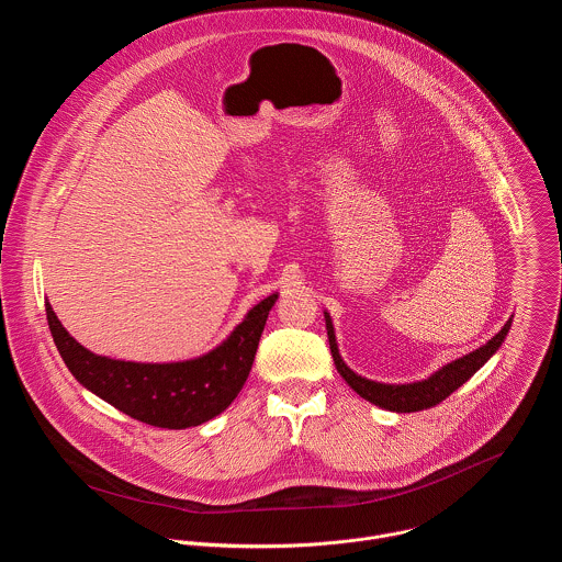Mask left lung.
Segmentation results:
<instances>
[{"instance_id": "8db88e82", "label": "left lung", "mask_w": 562, "mask_h": 562, "mask_svg": "<svg viewBox=\"0 0 562 562\" xmlns=\"http://www.w3.org/2000/svg\"><path fill=\"white\" fill-rule=\"evenodd\" d=\"M325 316V329H327V339H329V352L334 359L336 370L346 379V383L366 401L390 409V412H420L427 407L438 405L440 401H445L452 392H457L465 381H470L494 355L496 350L503 346L505 336L512 327V316L509 321L503 325V329L490 339L483 348L442 366L440 370H436L434 374H429L423 381H414V383H379V381H370L366 376H359L357 372H352L346 361L339 355V346H336V336H334V325L327 312H323Z\"/></svg>"}]
</instances>
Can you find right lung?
Masks as SVG:
<instances>
[{
	"label": "right lung",
	"mask_w": 562,
	"mask_h": 562,
	"mask_svg": "<svg viewBox=\"0 0 562 562\" xmlns=\"http://www.w3.org/2000/svg\"><path fill=\"white\" fill-rule=\"evenodd\" d=\"M279 294L257 303L221 346L177 363H135L99 357L66 331L46 303L53 341L70 374L120 412L168 429L201 425L226 409L241 392Z\"/></svg>",
	"instance_id": "add662e5"
}]
</instances>
